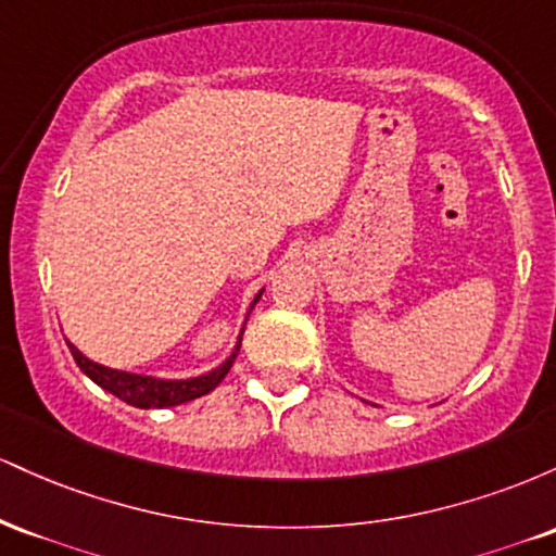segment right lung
Returning <instances> with one entry per match:
<instances>
[{
    "label": "right lung",
    "mask_w": 556,
    "mask_h": 556,
    "mask_svg": "<svg viewBox=\"0 0 556 556\" xmlns=\"http://www.w3.org/2000/svg\"><path fill=\"white\" fill-rule=\"evenodd\" d=\"M258 298H261V292L256 295V300H253V305L258 303ZM248 316H251V311H248ZM240 342H242V334L238 337V344H235L232 355H229V358L222 363L219 368H214V371H208L203 376H195V379H180V381H167V379H154V376L117 371V368H106V366H101V363L88 361L86 355L75 348V344L67 342V348H70V353H73L75 363L80 366V371L86 374L88 379L96 381L101 389H106V392H112L114 397L127 402V405L149 410V407L182 405V402L203 397V394H208L212 389L219 387V381L225 379V376L229 374V368H232L235 358H238Z\"/></svg>",
    "instance_id": "add662e5"
}]
</instances>
